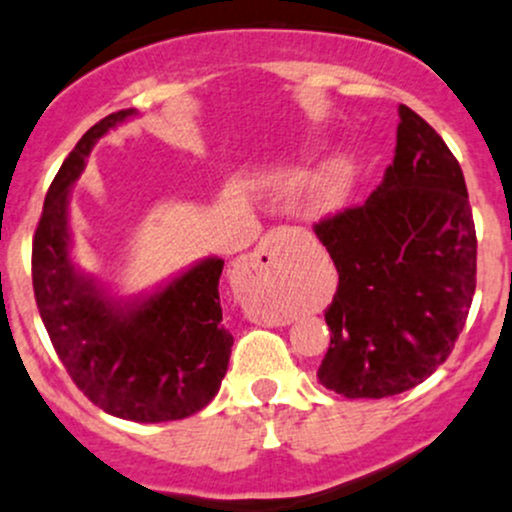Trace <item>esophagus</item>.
Masks as SVG:
<instances>
[{
    "mask_svg": "<svg viewBox=\"0 0 512 512\" xmlns=\"http://www.w3.org/2000/svg\"><path fill=\"white\" fill-rule=\"evenodd\" d=\"M289 242V230L287 228H274L265 238L260 240V245L255 247L252 255L245 257V265L242 272L250 274L252 270L260 272H274L282 265V247Z\"/></svg>",
    "mask_w": 512,
    "mask_h": 512,
    "instance_id": "1",
    "label": "esophagus"
}]
</instances>
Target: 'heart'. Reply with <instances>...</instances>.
Segmentation results:
<instances>
[{"instance_id":"b5f03b06","label":"heart","mask_w":512,"mask_h":512,"mask_svg":"<svg viewBox=\"0 0 512 512\" xmlns=\"http://www.w3.org/2000/svg\"><path fill=\"white\" fill-rule=\"evenodd\" d=\"M348 193H351V171H348L346 161H331V164L321 169L314 186H311V211L316 215H331L341 211L348 201Z\"/></svg>"}]
</instances>
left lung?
<instances>
[{"mask_svg":"<svg viewBox=\"0 0 512 512\" xmlns=\"http://www.w3.org/2000/svg\"><path fill=\"white\" fill-rule=\"evenodd\" d=\"M395 159L363 206L314 225L338 272L319 383L348 400L400 395L449 358L476 292L464 171L400 105Z\"/></svg>","mask_w":512,"mask_h":512,"instance_id":"left-lung-1","label":"left lung"}]
</instances>
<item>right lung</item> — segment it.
Listing matches in <instances>:
<instances>
[{
  "mask_svg": "<svg viewBox=\"0 0 512 512\" xmlns=\"http://www.w3.org/2000/svg\"><path fill=\"white\" fill-rule=\"evenodd\" d=\"M137 115H107L80 137L43 201L31 250L36 306L58 358L78 390L112 417L171 422L218 395L233 348L220 309V257H206L134 299H115L75 270L68 203L100 137Z\"/></svg>",
  "mask_w": 512,
  "mask_h": 512,
  "instance_id": "obj_1",
  "label": "right lung"
}]
</instances>
